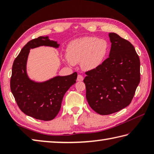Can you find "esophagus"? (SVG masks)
Masks as SVG:
<instances>
[{
    "label": "esophagus",
    "instance_id": "esophagus-1",
    "mask_svg": "<svg viewBox=\"0 0 154 154\" xmlns=\"http://www.w3.org/2000/svg\"><path fill=\"white\" fill-rule=\"evenodd\" d=\"M83 80V77L82 76V75H78V76H77V82H82Z\"/></svg>",
    "mask_w": 154,
    "mask_h": 154
}]
</instances>
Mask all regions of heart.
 Here are the masks:
<instances>
[{
  "mask_svg": "<svg viewBox=\"0 0 154 154\" xmlns=\"http://www.w3.org/2000/svg\"><path fill=\"white\" fill-rule=\"evenodd\" d=\"M109 49L108 41L96 36H85L70 43L66 50L69 64L79 63L82 69L90 71L102 64Z\"/></svg>",
  "mask_w": 154,
  "mask_h": 154,
  "instance_id": "heart-1",
  "label": "heart"
}]
</instances>
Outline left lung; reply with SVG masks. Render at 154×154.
Segmentation results:
<instances>
[{
	"label": "left lung",
	"instance_id": "left-lung-1",
	"mask_svg": "<svg viewBox=\"0 0 154 154\" xmlns=\"http://www.w3.org/2000/svg\"><path fill=\"white\" fill-rule=\"evenodd\" d=\"M109 36V58L85 72L83 80L88 103L100 115L116 113L128 106L140 82V60L134 46L116 33L110 32Z\"/></svg>",
	"mask_w": 154,
	"mask_h": 154
}]
</instances>
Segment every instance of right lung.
<instances>
[{"mask_svg":"<svg viewBox=\"0 0 154 154\" xmlns=\"http://www.w3.org/2000/svg\"><path fill=\"white\" fill-rule=\"evenodd\" d=\"M46 46L58 49V41L41 36L30 41L20 51L12 66L11 90L23 113L36 119L49 121L56 118L61 108L64 95L76 83V72L66 76H55L44 82L30 79L27 72L30 50Z\"/></svg>","mask_w":154,"mask_h":154,"instance_id":"add662e5","label":"right lung"}]
</instances>
